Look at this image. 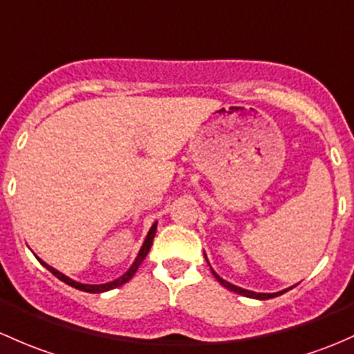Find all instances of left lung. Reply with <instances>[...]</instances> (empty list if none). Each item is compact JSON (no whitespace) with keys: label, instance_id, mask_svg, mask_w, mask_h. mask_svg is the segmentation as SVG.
<instances>
[{"label":"left lung","instance_id":"left-lung-1","mask_svg":"<svg viewBox=\"0 0 354 354\" xmlns=\"http://www.w3.org/2000/svg\"><path fill=\"white\" fill-rule=\"evenodd\" d=\"M203 256H205V259H207V254L205 252H203ZM207 263H208V259H207ZM208 266H210V263H208ZM210 271H212V274H214L215 278H217V281L221 285H224L227 290H230V292H234V293H239V295H244V297H249V299H258V300H268V299H273V297H278V295H283L285 292H288V290H292L293 286H288V288H285V290H280V292H273V293H261V292H251V290H245V288H241V286H237V285H232V283H229V281L227 280H224V278H221L218 277L217 273H215L214 271V268L210 266Z\"/></svg>","mask_w":354,"mask_h":354}]
</instances>
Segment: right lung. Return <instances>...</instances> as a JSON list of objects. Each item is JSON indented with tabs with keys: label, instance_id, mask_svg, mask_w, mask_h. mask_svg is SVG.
I'll list each match as a JSON object with an SVG mask.
<instances>
[{
	"label": "right lung",
	"instance_id": "add662e5",
	"mask_svg": "<svg viewBox=\"0 0 354 354\" xmlns=\"http://www.w3.org/2000/svg\"><path fill=\"white\" fill-rule=\"evenodd\" d=\"M156 229H158V222H154V224L151 225V229H149V232H147V236H146V239H144V243H142V245H140L139 252H137L136 259H133V263H132V265H130L129 270L125 271V273L122 274V277L115 278V280L109 281V283H100V285H88V283H80V281H76V280H73V278L66 277L64 273H61V271H59V270H55V268H52L50 265H47V263L44 261V259H40L39 256H37V259H39V261H40V265H42L44 268H47V270H49L50 273L54 274V277H57L59 280H61V281H64L66 285L73 286V288L83 290V292H89V293H103V292H109V290H113V288H117V286H120V285L127 283V281L130 280V278H132L133 274H136V271L139 270L140 263H142L144 259H146L147 252L151 251L152 241H154V236H156Z\"/></svg>",
	"mask_w": 354,
	"mask_h": 354
}]
</instances>
